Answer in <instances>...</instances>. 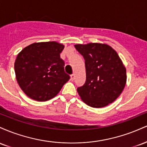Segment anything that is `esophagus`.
<instances>
[{
    "label": "esophagus",
    "mask_w": 147,
    "mask_h": 147,
    "mask_svg": "<svg viewBox=\"0 0 147 147\" xmlns=\"http://www.w3.org/2000/svg\"><path fill=\"white\" fill-rule=\"evenodd\" d=\"M74 79H75V75L74 74H72V75H70V80L72 81H74Z\"/></svg>",
    "instance_id": "esophagus-1"
}]
</instances>
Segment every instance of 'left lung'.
<instances>
[{
    "mask_svg": "<svg viewBox=\"0 0 147 147\" xmlns=\"http://www.w3.org/2000/svg\"><path fill=\"white\" fill-rule=\"evenodd\" d=\"M85 60L86 79L77 92L84 102L102 108L113 102L124 90L126 71L115 50L109 45L90 43L75 45Z\"/></svg>",
    "mask_w": 147,
    "mask_h": 147,
    "instance_id": "left-lung-1",
    "label": "left lung"
}]
</instances>
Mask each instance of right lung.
Instances as JSON below:
<instances>
[{"label":"right lung","instance_id":"1","mask_svg":"<svg viewBox=\"0 0 147 147\" xmlns=\"http://www.w3.org/2000/svg\"><path fill=\"white\" fill-rule=\"evenodd\" d=\"M63 48L55 41L34 43L18 55L14 63L16 79L30 98L38 102L53 98L70 79L60 58Z\"/></svg>","mask_w":147,"mask_h":147}]
</instances>
